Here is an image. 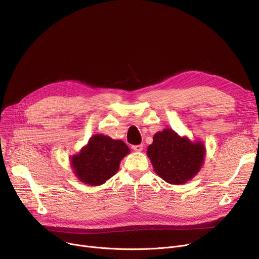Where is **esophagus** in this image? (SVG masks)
Returning a JSON list of instances; mask_svg holds the SVG:
<instances>
[{
	"mask_svg": "<svg viewBox=\"0 0 259 259\" xmlns=\"http://www.w3.org/2000/svg\"><path fill=\"white\" fill-rule=\"evenodd\" d=\"M132 149H133L134 151L140 152V151L143 150V145H133V146H132Z\"/></svg>",
	"mask_w": 259,
	"mask_h": 259,
	"instance_id": "1",
	"label": "esophagus"
}]
</instances>
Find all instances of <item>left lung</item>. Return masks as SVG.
<instances>
[{
  "label": "left lung",
  "instance_id": "obj_1",
  "mask_svg": "<svg viewBox=\"0 0 259 259\" xmlns=\"http://www.w3.org/2000/svg\"><path fill=\"white\" fill-rule=\"evenodd\" d=\"M147 154L154 171L164 181L183 184L199 171L205 148L201 143L194 144L186 138H180L174 130L165 129L154 134Z\"/></svg>",
  "mask_w": 259,
  "mask_h": 259
}]
</instances>
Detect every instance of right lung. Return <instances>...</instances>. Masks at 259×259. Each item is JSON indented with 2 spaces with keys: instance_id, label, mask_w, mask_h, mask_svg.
<instances>
[{
  "instance_id": "right-lung-1",
  "label": "right lung",
  "mask_w": 259,
  "mask_h": 259,
  "mask_svg": "<svg viewBox=\"0 0 259 259\" xmlns=\"http://www.w3.org/2000/svg\"><path fill=\"white\" fill-rule=\"evenodd\" d=\"M129 152L122 141L97 134L90 139L80 153L72 157V166L81 182L96 186L116 174L119 162Z\"/></svg>"
}]
</instances>
